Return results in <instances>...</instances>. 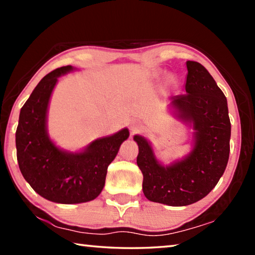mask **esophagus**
Wrapping results in <instances>:
<instances>
[{
  "label": "esophagus",
  "mask_w": 255,
  "mask_h": 255,
  "mask_svg": "<svg viewBox=\"0 0 255 255\" xmlns=\"http://www.w3.org/2000/svg\"><path fill=\"white\" fill-rule=\"evenodd\" d=\"M141 129H143V126H141L139 123H132L130 125V132H131V135H133V133L139 132Z\"/></svg>",
  "instance_id": "34e87169"
}]
</instances>
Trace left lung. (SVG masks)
<instances>
[{
  "instance_id": "8db88e82",
  "label": "left lung",
  "mask_w": 255,
  "mask_h": 255,
  "mask_svg": "<svg viewBox=\"0 0 255 255\" xmlns=\"http://www.w3.org/2000/svg\"><path fill=\"white\" fill-rule=\"evenodd\" d=\"M185 94L171 98L176 118L193 128V147L182 159L164 166L145 137L135 135L137 165L143 173L148 200L188 206L205 198L226 169L230 157L231 122L226 97L200 63L188 60Z\"/></svg>"
}]
</instances>
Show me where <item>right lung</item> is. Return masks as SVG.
Returning <instances> with one entry per match:
<instances>
[{"label":"right lung","instance_id":"1","mask_svg":"<svg viewBox=\"0 0 255 255\" xmlns=\"http://www.w3.org/2000/svg\"><path fill=\"white\" fill-rule=\"evenodd\" d=\"M71 65L50 72L34 88L21 108L15 132L16 158L25 181L38 195L57 204H81L100 195L109 164L129 137L124 128L92 141L82 152L57 147L47 132V111L59 76Z\"/></svg>","mask_w":255,"mask_h":255}]
</instances>
